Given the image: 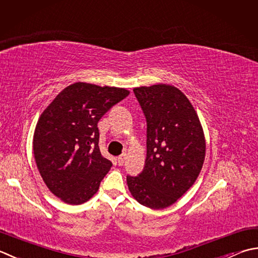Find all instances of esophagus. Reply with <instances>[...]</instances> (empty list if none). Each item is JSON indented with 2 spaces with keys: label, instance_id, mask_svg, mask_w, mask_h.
<instances>
[{
  "label": "esophagus",
  "instance_id": "obj_1",
  "mask_svg": "<svg viewBox=\"0 0 258 258\" xmlns=\"http://www.w3.org/2000/svg\"><path fill=\"white\" fill-rule=\"evenodd\" d=\"M125 159H126L125 155H119L118 158H117V163H118V165H123V163L125 162Z\"/></svg>",
  "mask_w": 258,
  "mask_h": 258
}]
</instances>
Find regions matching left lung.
<instances>
[{
    "mask_svg": "<svg viewBox=\"0 0 258 258\" xmlns=\"http://www.w3.org/2000/svg\"><path fill=\"white\" fill-rule=\"evenodd\" d=\"M146 118V160L139 176L127 175L133 198L151 209H164L181 198L203 169L206 140L192 104L172 85L136 87Z\"/></svg>",
    "mask_w": 258,
    "mask_h": 258,
    "instance_id": "1",
    "label": "left lung"
}]
</instances>
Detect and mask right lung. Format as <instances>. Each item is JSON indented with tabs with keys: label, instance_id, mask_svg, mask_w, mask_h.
<instances>
[{
	"label": "right lung",
	"instance_id": "add662e5",
	"mask_svg": "<svg viewBox=\"0 0 258 258\" xmlns=\"http://www.w3.org/2000/svg\"><path fill=\"white\" fill-rule=\"evenodd\" d=\"M130 94L127 89L75 83L40 115L33 154L45 185L60 200L82 205L97 192L112 162L99 151L98 120Z\"/></svg>",
	"mask_w": 258,
	"mask_h": 258
}]
</instances>
